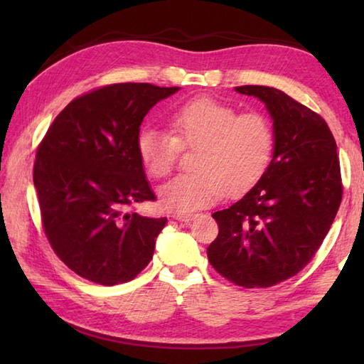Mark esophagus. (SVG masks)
Masks as SVG:
<instances>
[{
	"label": "esophagus",
	"mask_w": 364,
	"mask_h": 364,
	"mask_svg": "<svg viewBox=\"0 0 364 364\" xmlns=\"http://www.w3.org/2000/svg\"><path fill=\"white\" fill-rule=\"evenodd\" d=\"M171 218H173V220H176V221H180V223H184V225H188V223H191V221H193V218H194V215H184V213H173V215H171Z\"/></svg>",
	"instance_id": "obj_1"
}]
</instances>
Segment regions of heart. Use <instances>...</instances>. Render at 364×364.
Returning a JSON list of instances; mask_svg holds the SVG:
<instances>
[{
	"instance_id": "obj_1",
	"label": "heart",
	"mask_w": 364,
	"mask_h": 364,
	"mask_svg": "<svg viewBox=\"0 0 364 364\" xmlns=\"http://www.w3.org/2000/svg\"><path fill=\"white\" fill-rule=\"evenodd\" d=\"M171 134L144 128L136 139L141 164L154 178H165L175 168L180 149L199 147L196 173L176 176L159 189L165 210L189 213L218 202L228 194L249 189L267 170L274 134L267 117L239 114L230 104L196 97L170 115Z\"/></svg>"
}]
</instances>
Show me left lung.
<instances>
[{
	"label": "left lung",
	"mask_w": 364,
	"mask_h": 364,
	"mask_svg": "<svg viewBox=\"0 0 364 364\" xmlns=\"http://www.w3.org/2000/svg\"><path fill=\"white\" fill-rule=\"evenodd\" d=\"M273 122V156L241 199L212 217L220 226L207 255L237 286L271 287L316 254L342 199L337 144L328 123L284 91L247 85Z\"/></svg>",
	"instance_id": "8db88e82"
}]
</instances>
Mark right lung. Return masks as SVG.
<instances>
[{
	"label": "right lung",
	"instance_id": "1",
	"mask_svg": "<svg viewBox=\"0 0 364 364\" xmlns=\"http://www.w3.org/2000/svg\"><path fill=\"white\" fill-rule=\"evenodd\" d=\"M180 91L117 83L73 100L36 152L33 184L48 241L72 271L102 286L132 281L152 260L167 218L128 208L154 200L136 139L147 112Z\"/></svg>",
	"mask_w": 364,
	"mask_h": 364
}]
</instances>
